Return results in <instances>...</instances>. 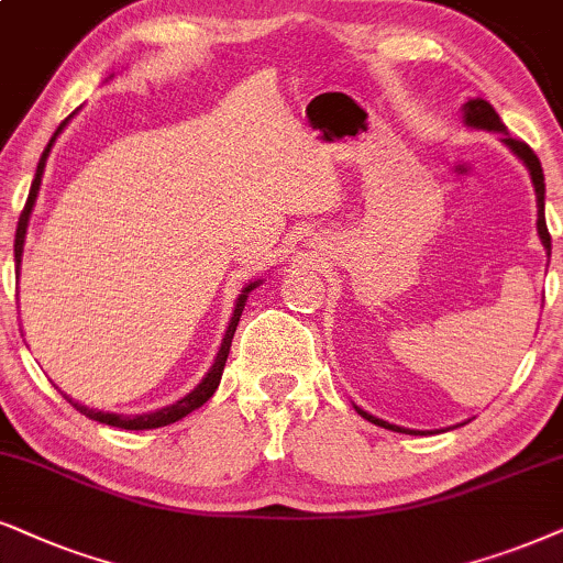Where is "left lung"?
<instances>
[{
  "label": "left lung",
  "instance_id": "1",
  "mask_svg": "<svg viewBox=\"0 0 563 563\" xmlns=\"http://www.w3.org/2000/svg\"><path fill=\"white\" fill-rule=\"evenodd\" d=\"M465 124L467 126H475V130H488V132H504V145L509 147L511 153L517 155L519 161L525 163L532 176V184H536V197H538V233H540V241H543V246L548 249V257H551V233H548V225H545V184H543V168H540V161L538 155L532 153V147L528 142L517 140V137H509L507 126L499 119V113L494 111V106L488 101H483V98H473V101L465 103ZM361 412V416L366 418V421H372L376 426H382V429H389V431H405V433H421V431H410V429H402V426H395V423H387L382 421V418L372 416V412L355 408Z\"/></svg>",
  "mask_w": 563,
  "mask_h": 563
}]
</instances>
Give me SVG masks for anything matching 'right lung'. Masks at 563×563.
<instances>
[{"label":"right lung","instance_id":"1","mask_svg":"<svg viewBox=\"0 0 563 563\" xmlns=\"http://www.w3.org/2000/svg\"><path fill=\"white\" fill-rule=\"evenodd\" d=\"M69 119H73V117H69ZM69 119H64V122L59 124V130L54 132V137L48 140L46 151H44V155H41V161H38V168H35V179H33V184H31V191H27V202H25L23 212H20L18 231H15V262H18V267H20V257H23V244H25L27 218H31V210H33V205H35V197H38V189H41V176H44L46 158H48V153H52L54 140L59 137V132L64 130V126H67ZM257 286H260V283L254 280V283H249V286H246L244 290H241L239 301H236V306H233L231 324H229V330H225V338H223V343H220V351H218V355H216V364H212V368L208 372V376H205V379L199 382L197 387L191 389V393H189L187 397H181V400H176L174 405H168V408H161V410H155V412H142V416H117V412L92 410V408H88V405L75 402L73 397H67V395H64V397H67V400L73 402L75 408L82 412V416H88L90 421H98V423H106V426H117V429H126V431L161 429V426H168V423L181 421L184 416H189L191 410L202 408V405L208 402L212 395H216V389H218V384H220V376H223V366H225V361H229L231 340H233V332H236V327H239V317H241V311H244V303H246L249 294H252V290L257 288Z\"/></svg>","mask_w":563,"mask_h":563}]
</instances>
